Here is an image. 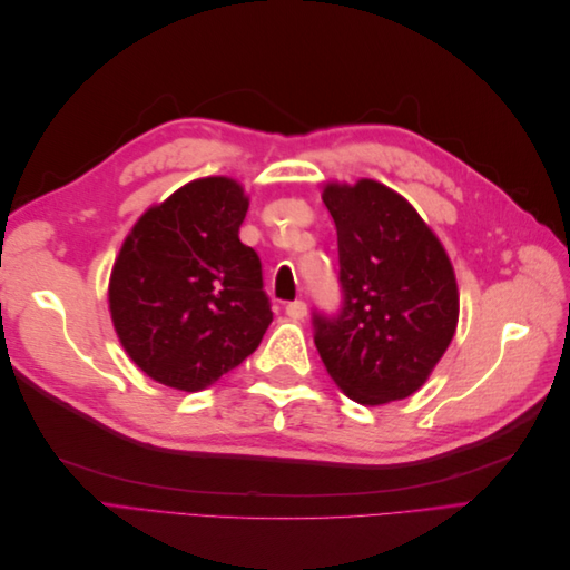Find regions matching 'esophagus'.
<instances>
[{
	"instance_id": "34e87169",
	"label": "esophagus",
	"mask_w": 570,
	"mask_h": 570,
	"mask_svg": "<svg viewBox=\"0 0 570 570\" xmlns=\"http://www.w3.org/2000/svg\"><path fill=\"white\" fill-rule=\"evenodd\" d=\"M285 314H287L292 321H302V318L306 316V304H304L302 299L289 302V304L285 306Z\"/></svg>"
}]
</instances>
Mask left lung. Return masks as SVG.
<instances>
[{
    "instance_id": "left-lung-1",
    "label": "left lung",
    "mask_w": 570,
    "mask_h": 570,
    "mask_svg": "<svg viewBox=\"0 0 570 570\" xmlns=\"http://www.w3.org/2000/svg\"><path fill=\"white\" fill-rule=\"evenodd\" d=\"M323 202L337 228L342 304L337 314L314 312L316 350L350 400H404L428 381L456 331L450 256L383 183H331Z\"/></svg>"
}]
</instances>
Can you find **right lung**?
Instances as JSON below:
<instances>
[{"instance_id": "1", "label": "right lung", "mask_w": 570, "mask_h": 570, "mask_svg": "<svg viewBox=\"0 0 570 570\" xmlns=\"http://www.w3.org/2000/svg\"><path fill=\"white\" fill-rule=\"evenodd\" d=\"M247 206L230 178L193 180L147 209L118 252L109 281L116 335L161 385H214L273 321L262 262L239 243Z\"/></svg>"}]
</instances>
